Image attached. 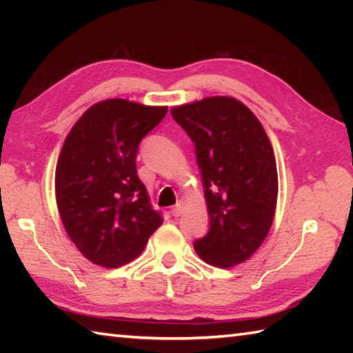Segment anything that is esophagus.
<instances>
[{
    "mask_svg": "<svg viewBox=\"0 0 353 353\" xmlns=\"http://www.w3.org/2000/svg\"><path fill=\"white\" fill-rule=\"evenodd\" d=\"M183 209H185V203H183V201L181 200V201H177V205H176V206H172V209H171V214L174 215V216H181V215H182V212H183Z\"/></svg>",
    "mask_w": 353,
    "mask_h": 353,
    "instance_id": "1",
    "label": "esophagus"
}]
</instances>
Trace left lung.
<instances>
[{
    "mask_svg": "<svg viewBox=\"0 0 353 353\" xmlns=\"http://www.w3.org/2000/svg\"><path fill=\"white\" fill-rule=\"evenodd\" d=\"M196 147L211 224L194 241L220 268L249 259L268 234L277 201L273 147L253 112L232 97H209L171 109Z\"/></svg>",
    "mask_w": 353,
    "mask_h": 353,
    "instance_id": "1",
    "label": "left lung"
}]
</instances>
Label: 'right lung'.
Segmentation results:
<instances>
[{"mask_svg": "<svg viewBox=\"0 0 353 353\" xmlns=\"http://www.w3.org/2000/svg\"><path fill=\"white\" fill-rule=\"evenodd\" d=\"M167 106L110 99L89 108L65 139L56 167V201L66 234L97 265L138 258L162 224L137 172L139 142Z\"/></svg>", "mask_w": 353, "mask_h": 353, "instance_id": "1", "label": "right lung"}]
</instances>
